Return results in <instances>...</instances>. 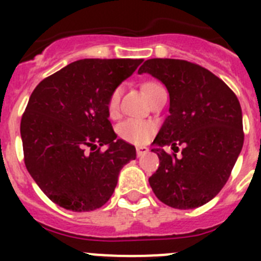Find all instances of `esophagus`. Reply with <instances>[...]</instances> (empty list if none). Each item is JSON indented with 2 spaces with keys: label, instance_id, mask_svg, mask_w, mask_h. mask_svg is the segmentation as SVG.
<instances>
[{
  "label": "esophagus",
  "instance_id": "34e87169",
  "mask_svg": "<svg viewBox=\"0 0 261 261\" xmlns=\"http://www.w3.org/2000/svg\"><path fill=\"white\" fill-rule=\"evenodd\" d=\"M147 151H149V149H147V147H145V146H140V147H137V149H136V154H137V156H142L144 154H146Z\"/></svg>",
  "mask_w": 261,
  "mask_h": 261
}]
</instances>
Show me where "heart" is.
<instances>
[{"instance_id":"heart-1","label":"heart","mask_w":261,"mask_h":261,"mask_svg":"<svg viewBox=\"0 0 261 261\" xmlns=\"http://www.w3.org/2000/svg\"><path fill=\"white\" fill-rule=\"evenodd\" d=\"M161 89H163V87L156 84V82H145V84H142V90H144L145 94L150 100ZM120 99H121V89L116 87V89L112 90V93L110 94L107 99L108 116H117L120 108ZM154 130H155L154 123L140 119H126L117 126V133H119L120 137L123 138L124 141L136 145L146 144L153 136Z\"/></svg>"}]
</instances>
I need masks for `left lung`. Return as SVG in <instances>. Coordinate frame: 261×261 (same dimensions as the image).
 I'll return each instance as SVG.
<instances>
[{"label": "left lung", "instance_id": "left-lung-1", "mask_svg": "<svg viewBox=\"0 0 261 261\" xmlns=\"http://www.w3.org/2000/svg\"><path fill=\"white\" fill-rule=\"evenodd\" d=\"M138 73L162 81L170 94V115L154 144L174 153L151 149L159 158L151 190L171 208H199L222 190L243 146L238 98L221 78L186 60H146Z\"/></svg>", "mask_w": 261, "mask_h": 261}]
</instances>
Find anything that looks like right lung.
Masks as SVG:
<instances>
[{
  "label": "right lung",
  "mask_w": 261,
  "mask_h": 261,
  "mask_svg": "<svg viewBox=\"0 0 261 261\" xmlns=\"http://www.w3.org/2000/svg\"><path fill=\"white\" fill-rule=\"evenodd\" d=\"M141 59H84L44 78L20 120L27 171L61 208L90 212L110 200L133 145L117 140L107 99ZM107 144L106 151L101 146Z\"/></svg>",
  "instance_id": "obj_1"
}]
</instances>
